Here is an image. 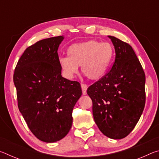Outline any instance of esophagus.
Instances as JSON below:
<instances>
[{
	"instance_id": "esophagus-1",
	"label": "esophagus",
	"mask_w": 159,
	"mask_h": 159,
	"mask_svg": "<svg viewBox=\"0 0 159 159\" xmlns=\"http://www.w3.org/2000/svg\"><path fill=\"white\" fill-rule=\"evenodd\" d=\"M87 88H88L87 85L83 84V83H82V84H81V89H82L83 95H86V94H87Z\"/></svg>"
}]
</instances>
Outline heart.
Masks as SVG:
<instances>
[{"mask_svg": "<svg viewBox=\"0 0 159 159\" xmlns=\"http://www.w3.org/2000/svg\"><path fill=\"white\" fill-rule=\"evenodd\" d=\"M68 57L59 58L64 76L71 80L79 73V66L88 79L98 80L104 76L111 63L114 50L109 43L90 40L75 43L67 49Z\"/></svg>", "mask_w": 159, "mask_h": 159, "instance_id": "obj_1", "label": "heart"}]
</instances>
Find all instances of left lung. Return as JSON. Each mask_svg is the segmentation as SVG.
Returning <instances> with one entry per match:
<instances>
[{"mask_svg":"<svg viewBox=\"0 0 159 159\" xmlns=\"http://www.w3.org/2000/svg\"><path fill=\"white\" fill-rule=\"evenodd\" d=\"M115 49V61L102 79L87 93L93 101L95 122L104 135L125 138L133 130L145 105V74L130 45L108 36Z\"/></svg>","mask_w":159,"mask_h":159,"instance_id":"obj_1","label":"left lung"}]
</instances>
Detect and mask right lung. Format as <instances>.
I'll return each mask as SVG.
<instances>
[{
    "mask_svg": "<svg viewBox=\"0 0 159 159\" xmlns=\"http://www.w3.org/2000/svg\"><path fill=\"white\" fill-rule=\"evenodd\" d=\"M64 39L49 38L26 48L13 77L19 110L32 133L48 143L68 134L72 111L82 95L79 82L61 76L57 50Z\"/></svg>",
    "mask_w": 159,
    "mask_h": 159,
    "instance_id": "right-lung-1",
    "label": "right lung"
}]
</instances>
